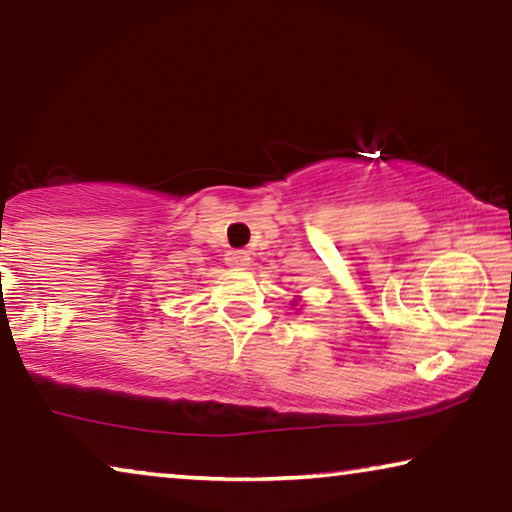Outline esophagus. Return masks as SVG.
Listing matches in <instances>:
<instances>
[{
  "mask_svg": "<svg viewBox=\"0 0 512 512\" xmlns=\"http://www.w3.org/2000/svg\"><path fill=\"white\" fill-rule=\"evenodd\" d=\"M226 263L235 270H244V268H249V265H251V256L244 249H233V251H228V254H226Z\"/></svg>",
  "mask_w": 512,
  "mask_h": 512,
  "instance_id": "34e87169",
  "label": "esophagus"
}]
</instances>
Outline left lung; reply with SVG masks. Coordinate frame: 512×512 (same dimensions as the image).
<instances>
[{
  "mask_svg": "<svg viewBox=\"0 0 512 512\" xmlns=\"http://www.w3.org/2000/svg\"><path fill=\"white\" fill-rule=\"evenodd\" d=\"M298 300H300V295H298V298H295V300H293V307H298Z\"/></svg>",
  "mask_w": 512,
  "mask_h": 512,
  "instance_id": "8db88e82",
  "label": "left lung"
}]
</instances>
